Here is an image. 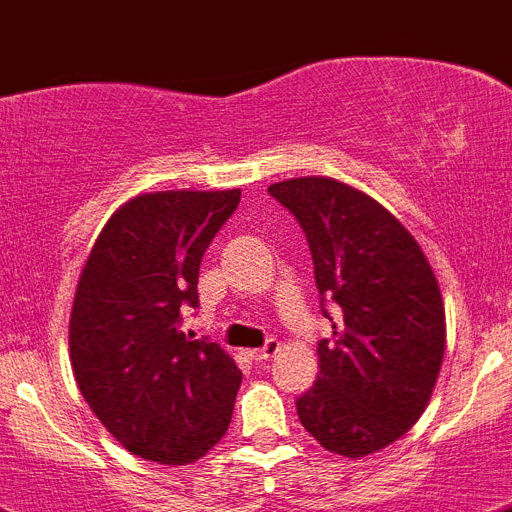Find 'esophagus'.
Returning <instances> with one entry per match:
<instances>
[{
  "label": "esophagus",
  "instance_id": "1",
  "mask_svg": "<svg viewBox=\"0 0 512 512\" xmlns=\"http://www.w3.org/2000/svg\"><path fill=\"white\" fill-rule=\"evenodd\" d=\"M278 351H280V341H275V338H270V341H267L262 348H257V351L252 353V356H255L257 361H267V358H272Z\"/></svg>",
  "mask_w": 512,
  "mask_h": 512
}]
</instances>
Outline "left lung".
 Listing matches in <instances>:
<instances>
[{
  "label": "left lung",
  "instance_id": "1",
  "mask_svg": "<svg viewBox=\"0 0 512 512\" xmlns=\"http://www.w3.org/2000/svg\"><path fill=\"white\" fill-rule=\"evenodd\" d=\"M267 191L303 227L333 323L318 343V381L295 401L300 422L336 455L384 450L422 417L439 376L447 326L437 278L409 229L364 191L328 176Z\"/></svg>",
  "mask_w": 512,
  "mask_h": 512
}]
</instances>
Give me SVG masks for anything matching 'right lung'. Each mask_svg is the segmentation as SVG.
I'll list each match as a JSON object with an SVG mask.
<instances>
[{
	"instance_id": "right-lung-1",
	"label": "right lung",
	"mask_w": 512,
	"mask_h": 512,
	"mask_svg": "<svg viewBox=\"0 0 512 512\" xmlns=\"http://www.w3.org/2000/svg\"><path fill=\"white\" fill-rule=\"evenodd\" d=\"M240 194H138L113 212L80 272L75 381L103 427L143 460H199L232 419L242 371L217 343L181 331V308L199 305V265Z\"/></svg>"
}]
</instances>
